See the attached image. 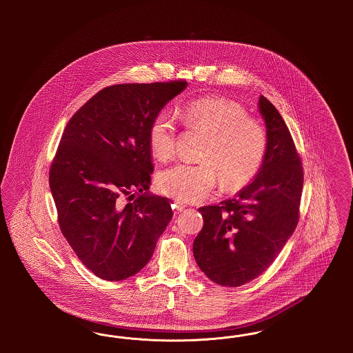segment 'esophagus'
<instances>
[{"label":"esophagus","mask_w":353,"mask_h":353,"mask_svg":"<svg viewBox=\"0 0 353 353\" xmlns=\"http://www.w3.org/2000/svg\"><path fill=\"white\" fill-rule=\"evenodd\" d=\"M172 209L174 210V213H181L185 209V205L181 202L174 201L172 203Z\"/></svg>","instance_id":"1"}]
</instances>
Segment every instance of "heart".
Returning <instances> with one entry per match:
<instances>
[{
  "label": "heart",
  "instance_id": "heart-1",
  "mask_svg": "<svg viewBox=\"0 0 353 353\" xmlns=\"http://www.w3.org/2000/svg\"><path fill=\"white\" fill-rule=\"evenodd\" d=\"M185 127L206 134L199 164L180 163L156 176L160 193L179 201H201L221 180L226 190L249 184L263 164L268 134L236 101L223 97H205L188 101L180 110ZM152 157L168 161L176 151V127L168 112L161 111L148 130Z\"/></svg>",
  "mask_w": 353,
  "mask_h": 353
}]
</instances>
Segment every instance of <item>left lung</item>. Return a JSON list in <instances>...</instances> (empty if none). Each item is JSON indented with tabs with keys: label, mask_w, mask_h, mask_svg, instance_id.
Returning <instances> with one entry per match:
<instances>
[{
	"label": "left lung",
	"mask_w": 353,
	"mask_h": 353,
	"mask_svg": "<svg viewBox=\"0 0 353 353\" xmlns=\"http://www.w3.org/2000/svg\"><path fill=\"white\" fill-rule=\"evenodd\" d=\"M268 151L250 184L219 205L202 206V230L193 242L199 268L217 285L249 283L269 269L299 221L303 167L285 120L265 97Z\"/></svg>",
	"instance_id": "8db88e82"
}]
</instances>
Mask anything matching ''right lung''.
I'll use <instances>...</instances> for the list:
<instances>
[{
  "mask_svg": "<svg viewBox=\"0 0 353 353\" xmlns=\"http://www.w3.org/2000/svg\"><path fill=\"white\" fill-rule=\"evenodd\" d=\"M185 81L110 85L68 120L49 172L58 223L87 269L104 281L132 276L151 259L172 219L170 202L148 194V130ZM137 199L127 205L123 196Z\"/></svg>",
  "mask_w": 353,
  "mask_h": 353,
  "instance_id": "obj_1",
  "label": "right lung"
}]
</instances>
